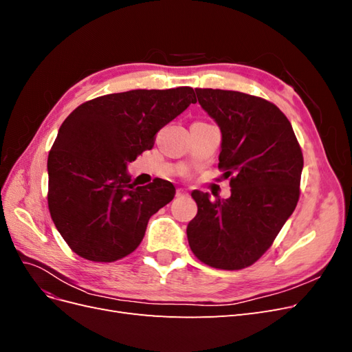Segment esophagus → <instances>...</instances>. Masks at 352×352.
I'll return each instance as SVG.
<instances>
[{"mask_svg": "<svg viewBox=\"0 0 352 352\" xmlns=\"http://www.w3.org/2000/svg\"><path fill=\"white\" fill-rule=\"evenodd\" d=\"M185 195H188V192L185 189H182V188H177L176 189V197H185Z\"/></svg>", "mask_w": 352, "mask_h": 352, "instance_id": "1", "label": "esophagus"}]
</instances>
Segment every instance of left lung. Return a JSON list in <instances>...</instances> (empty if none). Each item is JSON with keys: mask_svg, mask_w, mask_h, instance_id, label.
<instances>
[{"mask_svg": "<svg viewBox=\"0 0 352 352\" xmlns=\"http://www.w3.org/2000/svg\"><path fill=\"white\" fill-rule=\"evenodd\" d=\"M201 107L221 132L219 168L230 197L211 201L194 190L197 216L186 235L195 257L239 270L267 251L300 199L304 158L286 116L267 100L238 91L197 88Z\"/></svg>", "mask_w": 352, "mask_h": 352, "instance_id": "1", "label": "left lung"}]
</instances>
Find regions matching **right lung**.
I'll list each match as a JSON object with an SVG mask.
<instances>
[{
	"instance_id": "right-lung-1",
	"label": "right lung",
	"mask_w": 352,
	"mask_h": 352,
	"mask_svg": "<svg viewBox=\"0 0 352 352\" xmlns=\"http://www.w3.org/2000/svg\"><path fill=\"white\" fill-rule=\"evenodd\" d=\"M194 102L189 87L133 89L94 98L67 116L48 155V208L73 252L111 263L138 248L148 220L176 189L158 177L136 186L127 164Z\"/></svg>"
}]
</instances>
